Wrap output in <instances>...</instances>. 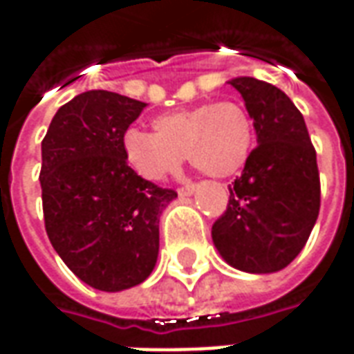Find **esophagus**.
<instances>
[{
    "label": "esophagus",
    "instance_id": "obj_1",
    "mask_svg": "<svg viewBox=\"0 0 354 354\" xmlns=\"http://www.w3.org/2000/svg\"><path fill=\"white\" fill-rule=\"evenodd\" d=\"M195 189H197V185L195 184H185L178 189V195H180V197H189V195L195 193Z\"/></svg>",
    "mask_w": 354,
    "mask_h": 354
}]
</instances>
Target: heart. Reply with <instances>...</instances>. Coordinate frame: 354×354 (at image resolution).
<instances>
[{
	"mask_svg": "<svg viewBox=\"0 0 354 354\" xmlns=\"http://www.w3.org/2000/svg\"><path fill=\"white\" fill-rule=\"evenodd\" d=\"M153 134L129 129L121 147L127 165L149 182H162L184 161L210 176H231L245 167L254 144V123L243 104L207 102L155 117Z\"/></svg>",
	"mask_w": 354,
	"mask_h": 354,
	"instance_id": "1",
	"label": "heart"
}]
</instances>
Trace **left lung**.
<instances>
[{"label":"left lung","mask_w":354,"mask_h":354,"mask_svg":"<svg viewBox=\"0 0 354 354\" xmlns=\"http://www.w3.org/2000/svg\"><path fill=\"white\" fill-rule=\"evenodd\" d=\"M254 119L258 146L230 185L212 241L231 267L274 273L301 252L319 218L317 151L304 115L281 88L254 77L230 81Z\"/></svg>","instance_id":"obj_1"}]
</instances>
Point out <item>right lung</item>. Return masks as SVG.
<instances>
[{"label":"right lung","mask_w":354,"mask_h":354,"mask_svg":"<svg viewBox=\"0 0 354 354\" xmlns=\"http://www.w3.org/2000/svg\"><path fill=\"white\" fill-rule=\"evenodd\" d=\"M146 104L87 91L53 117L41 142L45 230L75 277L102 292L144 282L159 254V216L174 189L127 165L121 140Z\"/></svg>","instance_id":"add662e5"}]
</instances>
